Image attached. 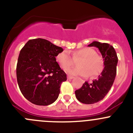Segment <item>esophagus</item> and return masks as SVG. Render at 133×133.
<instances>
[{
  "label": "esophagus",
  "mask_w": 133,
  "mask_h": 133,
  "mask_svg": "<svg viewBox=\"0 0 133 133\" xmlns=\"http://www.w3.org/2000/svg\"><path fill=\"white\" fill-rule=\"evenodd\" d=\"M73 76H69V75H68V80H71V79H73Z\"/></svg>",
  "instance_id": "obj_1"
}]
</instances>
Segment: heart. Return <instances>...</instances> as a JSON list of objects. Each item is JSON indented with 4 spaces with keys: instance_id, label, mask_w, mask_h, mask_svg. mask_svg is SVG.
Instances as JSON below:
<instances>
[{
    "instance_id": "b5f03b06",
    "label": "heart",
    "mask_w": 133,
    "mask_h": 133,
    "mask_svg": "<svg viewBox=\"0 0 133 133\" xmlns=\"http://www.w3.org/2000/svg\"><path fill=\"white\" fill-rule=\"evenodd\" d=\"M72 59L67 51H64L57 55L56 59L60 68L64 71H68L74 65V61L80 60L77 62L79 68L68 71L71 75H80L95 77L102 73L104 69V60L98 55L96 51L90 48H84L76 50L72 53Z\"/></svg>"
}]
</instances>
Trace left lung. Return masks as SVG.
I'll use <instances>...</instances> for the list:
<instances>
[{"mask_svg":"<svg viewBox=\"0 0 133 133\" xmlns=\"http://www.w3.org/2000/svg\"><path fill=\"white\" fill-rule=\"evenodd\" d=\"M88 46L98 48L105 67L98 79L91 84L85 82L81 88L75 91V96L83 104H92L102 100L111 89L116 74L118 57L113 47L107 43L95 41Z\"/></svg>","mask_w":133,"mask_h":133,"instance_id":"obj_1","label":"left lung"}]
</instances>
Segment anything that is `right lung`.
I'll use <instances>...</instances> for the list:
<instances>
[{"label": "right lung", "mask_w": 133, "mask_h": 133, "mask_svg": "<svg viewBox=\"0 0 133 133\" xmlns=\"http://www.w3.org/2000/svg\"><path fill=\"white\" fill-rule=\"evenodd\" d=\"M63 51L61 47L43 38L31 39L21 50L17 65L18 87L25 98L38 105H48L56 101L65 72L56 61Z\"/></svg>", "instance_id": "right-lung-1"}]
</instances>
